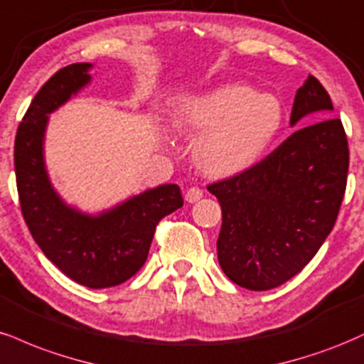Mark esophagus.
<instances>
[{"mask_svg":"<svg viewBox=\"0 0 364 364\" xmlns=\"http://www.w3.org/2000/svg\"><path fill=\"white\" fill-rule=\"evenodd\" d=\"M203 189H199V187H191V189H187L186 192V200L187 203H196V200H199L203 198Z\"/></svg>","mask_w":364,"mask_h":364,"instance_id":"34e87169","label":"esophagus"}]
</instances>
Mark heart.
<instances>
[{
  "instance_id": "1",
  "label": "heart",
  "mask_w": 364,
  "mask_h": 364,
  "mask_svg": "<svg viewBox=\"0 0 364 364\" xmlns=\"http://www.w3.org/2000/svg\"><path fill=\"white\" fill-rule=\"evenodd\" d=\"M283 121V105L274 95L230 83L187 100L178 126L200 136L194 148L200 168L226 177L257 164Z\"/></svg>"
}]
</instances>
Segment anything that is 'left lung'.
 <instances>
[{"instance_id": "left-lung-1", "label": "left lung", "mask_w": 364, "mask_h": 364, "mask_svg": "<svg viewBox=\"0 0 364 364\" xmlns=\"http://www.w3.org/2000/svg\"><path fill=\"white\" fill-rule=\"evenodd\" d=\"M327 110H334L331 97L310 75L294 97L291 126ZM348 168L343 122L323 119L294 131L250 168L209 183L223 213L216 247L225 274L254 291L296 276L334 228Z\"/></svg>"}]
</instances>
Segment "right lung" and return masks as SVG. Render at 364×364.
<instances>
[{"instance_id": "1", "label": "right lung", "mask_w": 364, "mask_h": 364, "mask_svg": "<svg viewBox=\"0 0 364 364\" xmlns=\"http://www.w3.org/2000/svg\"><path fill=\"white\" fill-rule=\"evenodd\" d=\"M92 64L76 63L42 85L15 138V175L21 215L46 257L70 279L93 289L122 284L143 267L156 225L182 208L181 187L149 189L98 216L63 203L47 177L44 132L47 114L90 81Z\"/></svg>"}]
</instances>
